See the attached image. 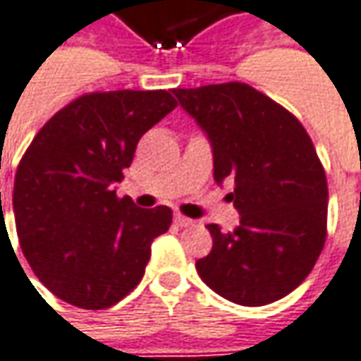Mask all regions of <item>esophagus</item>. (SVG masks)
<instances>
[{"mask_svg": "<svg viewBox=\"0 0 361 361\" xmlns=\"http://www.w3.org/2000/svg\"><path fill=\"white\" fill-rule=\"evenodd\" d=\"M174 221L180 226V228H189V226H193L195 221L191 218H187V216H183V214H176L174 216Z\"/></svg>", "mask_w": 361, "mask_h": 361, "instance_id": "esophagus-1", "label": "esophagus"}]
</instances>
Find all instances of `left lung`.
<instances>
[{
	"label": "left lung",
	"instance_id": "1",
	"mask_svg": "<svg viewBox=\"0 0 361 361\" xmlns=\"http://www.w3.org/2000/svg\"><path fill=\"white\" fill-rule=\"evenodd\" d=\"M180 106L207 133L214 178H230L240 226L207 230L214 248L199 277L221 298L265 306L308 277L326 240L329 189L314 143L288 109L243 82L174 88Z\"/></svg>",
	"mask_w": 361,
	"mask_h": 361
}]
</instances>
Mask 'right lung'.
I'll list each match as a JSON object with an SVG mask.
<instances>
[{"label": "right lung", "instance_id": "1", "mask_svg": "<svg viewBox=\"0 0 361 361\" xmlns=\"http://www.w3.org/2000/svg\"><path fill=\"white\" fill-rule=\"evenodd\" d=\"M176 106L166 90L88 92L51 116L13 183L22 252L40 283L84 310L115 306L142 281L172 209L116 197L142 135Z\"/></svg>", "mask_w": 361, "mask_h": 361}]
</instances>
